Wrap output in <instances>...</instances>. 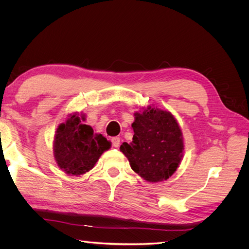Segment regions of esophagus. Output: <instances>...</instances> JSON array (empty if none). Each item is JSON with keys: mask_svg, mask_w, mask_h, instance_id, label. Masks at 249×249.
Instances as JSON below:
<instances>
[{"mask_svg": "<svg viewBox=\"0 0 249 249\" xmlns=\"http://www.w3.org/2000/svg\"><path fill=\"white\" fill-rule=\"evenodd\" d=\"M112 141V145L114 147H118L120 145V138L119 137H113L111 139Z\"/></svg>", "mask_w": 249, "mask_h": 249, "instance_id": "obj_1", "label": "esophagus"}]
</instances>
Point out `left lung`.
<instances>
[{"instance_id":"obj_1","label":"left lung","mask_w":249,"mask_h":249,"mask_svg":"<svg viewBox=\"0 0 249 249\" xmlns=\"http://www.w3.org/2000/svg\"><path fill=\"white\" fill-rule=\"evenodd\" d=\"M133 141L124 142L122 152L131 168L143 179L157 183L169 178L184 155L183 133L169 111L154 106L134 113Z\"/></svg>"}]
</instances>
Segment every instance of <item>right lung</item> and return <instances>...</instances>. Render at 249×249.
I'll return each instance as SVG.
<instances>
[{
    "instance_id": "add662e5",
    "label": "right lung",
    "mask_w": 249,
    "mask_h": 249,
    "mask_svg": "<svg viewBox=\"0 0 249 249\" xmlns=\"http://www.w3.org/2000/svg\"><path fill=\"white\" fill-rule=\"evenodd\" d=\"M85 120V114L73 112L55 132V161L69 176L80 177L91 170L103 153L111 147V142L102 134H94L91 126L82 124Z\"/></svg>"
}]
</instances>
